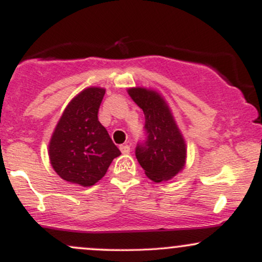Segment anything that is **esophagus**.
<instances>
[{
    "label": "esophagus",
    "instance_id": "esophagus-1",
    "mask_svg": "<svg viewBox=\"0 0 262 262\" xmlns=\"http://www.w3.org/2000/svg\"><path fill=\"white\" fill-rule=\"evenodd\" d=\"M119 149H121L122 154H129V152H130V146L129 145H121Z\"/></svg>",
    "mask_w": 262,
    "mask_h": 262
}]
</instances>
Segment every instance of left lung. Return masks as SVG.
I'll list each match as a JSON object with an SVG mask.
<instances>
[{"label": "left lung", "instance_id": "8db88e82", "mask_svg": "<svg viewBox=\"0 0 262 262\" xmlns=\"http://www.w3.org/2000/svg\"><path fill=\"white\" fill-rule=\"evenodd\" d=\"M129 96L145 116V141L138 144L135 156L145 175L154 182L171 180L186 164V143L172 113L154 90L133 87Z\"/></svg>", "mask_w": 262, "mask_h": 262}]
</instances>
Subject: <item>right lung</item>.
I'll return each instance as SVG.
<instances>
[{
	"label": "right lung",
	"instance_id": "obj_1",
	"mask_svg": "<svg viewBox=\"0 0 262 262\" xmlns=\"http://www.w3.org/2000/svg\"><path fill=\"white\" fill-rule=\"evenodd\" d=\"M106 90L87 87L65 108L49 143L53 169L65 181L90 187L106 175L121 151L98 121Z\"/></svg>",
	"mask_w": 262,
	"mask_h": 262
}]
</instances>
